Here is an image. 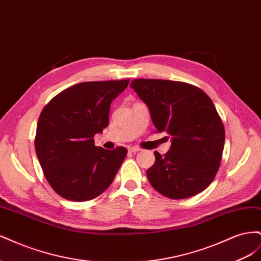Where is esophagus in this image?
<instances>
[{"label": "esophagus", "instance_id": "1", "mask_svg": "<svg viewBox=\"0 0 261 261\" xmlns=\"http://www.w3.org/2000/svg\"><path fill=\"white\" fill-rule=\"evenodd\" d=\"M128 151H129V152H133V153H135V152L140 151V148H138V147H129V148H128Z\"/></svg>", "mask_w": 261, "mask_h": 261}]
</instances>
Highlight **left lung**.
Returning <instances> with one entry per match:
<instances>
[{"instance_id":"1","label":"left lung","mask_w":261,"mask_h":261,"mask_svg":"<svg viewBox=\"0 0 261 261\" xmlns=\"http://www.w3.org/2000/svg\"><path fill=\"white\" fill-rule=\"evenodd\" d=\"M149 108L156 132L172 136L163 156L147 170L150 184L171 199H184L206 189L216 177L225 132L212 100L200 88L181 82L134 80L130 84Z\"/></svg>"}]
</instances>
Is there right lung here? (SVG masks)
<instances>
[{"label":"right lung","mask_w":261,"mask_h":261,"mask_svg":"<svg viewBox=\"0 0 261 261\" xmlns=\"http://www.w3.org/2000/svg\"><path fill=\"white\" fill-rule=\"evenodd\" d=\"M129 80L86 82L63 90L39 116L35 148L55 193L72 201L96 198L111 185L127 149L94 146L109 125L112 101Z\"/></svg>","instance_id":"1"}]
</instances>
